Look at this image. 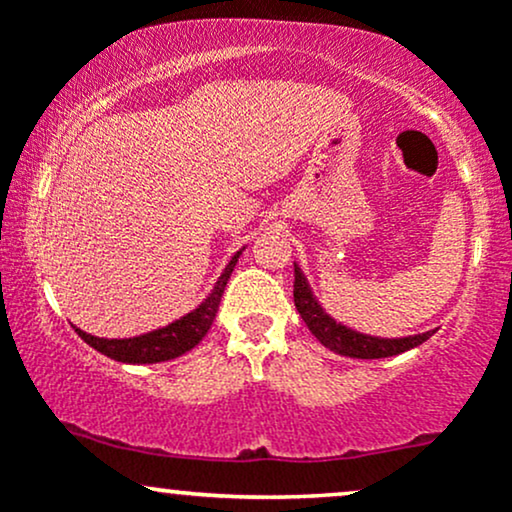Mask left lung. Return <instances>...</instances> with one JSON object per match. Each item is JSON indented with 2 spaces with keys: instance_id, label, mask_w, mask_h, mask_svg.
Segmentation results:
<instances>
[{
  "instance_id": "left-lung-1",
  "label": "left lung",
  "mask_w": 512,
  "mask_h": 512,
  "mask_svg": "<svg viewBox=\"0 0 512 512\" xmlns=\"http://www.w3.org/2000/svg\"><path fill=\"white\" fill-rule=\"evenodd\" d=\"M293 303L296 310L301 313L303 322L308 325V330L315 334L317 342L334 354H342L349 358H387L404 354V351L414 349V346L424 344L428 337H433V332L424 334H411V337H397V339H383V337H370V334H361L351 327L342 325V322L334 320L332 315L325 313L317 298L310 291L308 279L301 272L296 262H293Z\"/></svg>"
}]
</instances>
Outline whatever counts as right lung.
<instances>
[{
    "label": "right lung",
    "instance_id": "add662e5",
    "mask_svg": "<svg viewBox=\"0 0 512 512\" xmlns=\"http://www.w3.org/2000/svg\"><path fill=\"white\" fill-rule=\"evenodd\" d=\"M240 252H236V255L231 257V262L226 264V269L221 272L219 281H216L209 296L204 298L192 313L182 315L180 320L170 322L166 327H158L154 332H146L129 339H105L93 337V334L79 330V327H74V330L79 332V337L84 339L88 346H93V349L101 351L103 356L120 363H161L187 354V351L195 349V346L202 342L204 334L209 332L211 322H214L216 317V310H219L223 289H226L228 279H231Z\"/></svg>",
    "mask_w": 512,
    "mask_h": 512
}]
</instances>
